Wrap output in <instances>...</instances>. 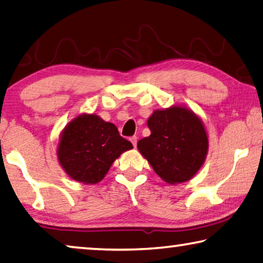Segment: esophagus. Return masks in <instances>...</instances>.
Masks as SVG:
<instances>
[{
    "mask_svg": "<svg viewBox=\"0 0 263 263\" xmlns=\"http://www.w3.org/2000/svg\"><path fill=\"white\" fill-rule=\"evenodd\" d=\"M130 140H131V143H132V145H133V146H137V137L136 136H133V137H131V138H130Z\"/></svg>",
    "mask_w": 263,
    "mask_h": 263,
    "instance_id": "34e87169",
    "label": "esophagus"
}]
</instances>
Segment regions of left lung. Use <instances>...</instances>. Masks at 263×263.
<instances>
[{"label":"left lung","mask_w":263,"mask_h":263,"mask_svg":"<svg viewBox=\"0 0 263 263\" xmlns=\"http://www.w3.org/2000/svg\"><path fill=\"white\" fill-rule=\"evenodd\" d=\"M151 135L137 147L164 182L190 181L204 164L209 139L202 119L183 105L155 109L148 117Z\"/></svg>","instance_id":"obj_1"}]
</instances>
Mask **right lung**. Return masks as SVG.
Instances as JSON below:
<instances>
[{"mask_svg": "<svg viewBox=\"0 0 263 263\" xmlns=\"http://www.w3.org/2000/svg\"><path fill=\"white\" fill-rule=\"evenodd\" d=\"M132 147L115 124L94 113H82L61 131L57 155L59 164L73 181L97 184L113 162Z\"/></svg>", "mask_w": 263, "mask_h": 263, "instance_id": "1", "label": "right lung"}]
</instances>
